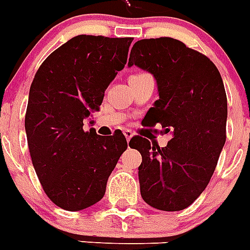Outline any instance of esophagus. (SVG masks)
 Returning <instances> with one entry per match:
<instances>
[{"label":"esophagus","mask_w":250,"mask_h":250,"mask_svg":"<svg viewBox=\"0 0 250 250\" xmlns=\"http://www.w3.org/2000/svg\"><path fill=\"white\" fill-rule=\"evenodd\" d=\"M124 135H125V138H126V141L129 142L131 139V138H133L134 133H133V131H131V130H129V129H125V130H124Z\"/></svg>","instance_id":"34e87169"}]
</instances>
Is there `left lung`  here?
I'll return each mask as SVG.
<instances>
[{"mask_svg": "<svg viewBox=\"0 0 250 250\" xmlns=\"http://www.w3.org/2000/svg\"><path fill=\"white\" fill-rule=\"evenodd\" d=\"M127 65L155 77L159 99L147 115L171 135L161 148L131 138L129 145L142 155V199L159 210H183L208 186L226 142L222 77L209 58L170 37L137 41Z\"/></svg>", "mask_w": 250, "mask_h": 250, "instance_id": "obj_1", "label": "left lung"}]
</instances>
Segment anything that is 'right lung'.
Listing matches in <instances>:
<instances>
[{"label": "right lung", "instance_id": "add662e5", "mask_svg": "<svg viewBox=\"0 0 250 250\" xmlns=\"http://www.w3.org/2000/svg\"><path fill=\"white\" fill-rule=\"evenodd\" d=\"M131 41L76 36L46 58L33 79L25 113L32 164L47 197L64 210L101 200L127 148L121 131L103 137L93 127L85 131L83 123L126 64Z\"/></svg>", "mask_w": 250, "mask_h": 250}]
</instances>
